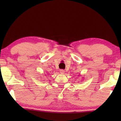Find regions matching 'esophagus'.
<instances>
[{
	"instance_id": "esophagus-1",
	"label": "esophagus",
	"mask_w": 121,
	"mask_h": 121,
	"mask_svg": "<svg viewBox=\"0 0 121 121\" xmlns=\"http://www.w3.org/2000/svg\"><path fill=\"white\" fill-rule=\"evenodd\" d=\"M60 73H62V74H63V73H65V71L64 70H63V69H61V70H60Z\"/></svg>"
}]
</instances>
